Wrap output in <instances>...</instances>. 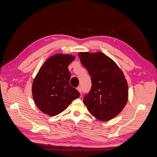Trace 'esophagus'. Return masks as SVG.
<instances>
[{"instance_id": "esophagus-1", "label": "esophagus", "mask_w": 157, "mask_h": 157, "mask_svg": "<svg viewBox=\"0 0 157 157\" xmlns=\"http://www.w3.org/2000/svg\"><path fill=\"white\" fill-rule=\"evenodd\" d=\"M77 90H78V91L81 94V92H82V87L81 86H78V88H77Z\"/></svg>"}]
</instances>
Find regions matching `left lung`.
I'll list each match as a JSON object with an SVG mask.
<instances>
[{"label": "left lung", "mask_w": 157, "mask_h": 157, "mask_svg": "<svg viewBox=\"0 0 157 157\" xmlns=\"http://www.w3.org/2000/svg\"><path fill=\"white\" fill-rule=\"evenodd\" d=\"M81 63L91 76L92 88L83 102L90 113L101 121L117 117L128 99V87L122 70L102 52H79Z\"/></svg>", "instance_id": "obj_1"}]
</instances>
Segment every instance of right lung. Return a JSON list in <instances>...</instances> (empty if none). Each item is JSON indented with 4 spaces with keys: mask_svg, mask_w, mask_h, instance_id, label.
Returning <instances> with one entry per match:
<instances>
[{
    "mask_svg": "<svg viewBox=\"0 0 157 157\" xmlns=\"http://www.w3.org/2000/svg\"><path fill=\"white\" fill-rule=\"evenodd\" d=\"M75 58L73 55L63 54L50 57L33 80V99L37 107L46 115H58L80 96L78 90L69 84L68 66Z\"/></svg>",
    "mask_w": 157,
    "mask_h": 157,
    "instance_id": "add662e5",
    "label": "right lung"
}]
</instances>
